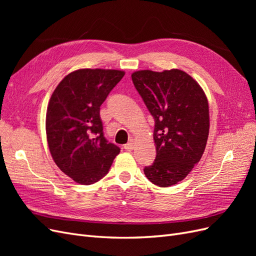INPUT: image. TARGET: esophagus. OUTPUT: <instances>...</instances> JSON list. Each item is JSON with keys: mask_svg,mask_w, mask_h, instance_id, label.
<instances>
[{"mask_svg": "<svg viewBox=\"0 0 256 256\" xmlns=\"http://www.w3.org/2000/svg\"><path fill=\"white\" fill-rule=\"evenodd\" d=\"M124 148H125L126 150H134V143L132 142H129V143L125 144V146H124Z\"/></svg>", "mask_w": 256, "mask_h": 256, "instance_id": "esophagus-1", "label": "esophagus"}]
</instances>
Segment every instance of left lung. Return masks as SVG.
<instances>
[{"label": "left lung", "instance_id": "left-lung-1", "mask_svg": "<svg viewBox=\"0 0 256 256\" xmlns=\"http://www.w3.org/2000/svg\"><path fill=\"white\" fill-rule=\"evenodd\" d=\"M132 82L154 120L156 159L144 174L159 187L182 182L200 160L209 134V109L200 84L180 69L138 70Z\"/></svg>", "mask_w": 256, "mask_h": 256}]
</instances>
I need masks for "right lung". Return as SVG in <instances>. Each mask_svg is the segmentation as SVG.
Segmentation results:
<instances>
[{"label": "right lung", "instance_id": "add662e5", "mask_svg": "<svg viewBox=\"0 0 256 256\" xmlns=\"http://www.w3.org/2000/svg\"><path fill=\"white\" fill-rule=\"evenodd\" d=\"M125 72L79 69L54 90L46 115L51 156L62 172L81 184H92L109 172L118 146L104 136L100 106Z\"/></svg>", "mask_w": 256, "mask_h": 256}]
</instances>
